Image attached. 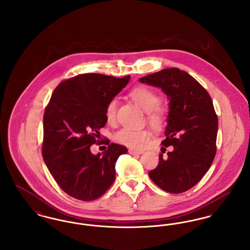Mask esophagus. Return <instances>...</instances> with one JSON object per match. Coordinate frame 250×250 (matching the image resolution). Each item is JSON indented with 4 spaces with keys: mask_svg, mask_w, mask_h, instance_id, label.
Returning a JSON list of instances; mask_svg holds the SVG:
<instances>
[{
    "mask_svg": "<svg viewBox=\"0 0 250 250\" xmlns=\"http://www.w3.org/2000/svg\"><path fill=\"white\" fill-rule=\"evenodd\" d=\"M128 152L131 155H141L143 153V150H133V149H130Z\"/></svg>",
    "mask_w": 250,
    "mask_h": 250,
    "instance_id": "1",
    "label": "esophagus"
}]
</instances>
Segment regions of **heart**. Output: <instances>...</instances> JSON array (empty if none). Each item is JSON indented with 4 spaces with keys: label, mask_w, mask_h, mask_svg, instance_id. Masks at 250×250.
Instances as JSON below:
<instances>
[{
    "label": "heart",
    "mask_w": 250,
    "mask_h": 250,
    "mask_svg": "<svg viewBox=\"0 0 250 250\" xmlns=\"http://www.w3.org/2000/svg\"><path fill=\"white\" fill-rule=\"evenodd\" d=\"M131 98L134 102L146 111L147 118L153 125H159L164 117V108L158 104L160 102L159 95L148 87H137L130 92ZM118 98L113 97L107 102L105 116L108 124H114L118 107ZM151 137L150 131L146 128L125 126L114 135L117 143L133 149H141Z\"/></svg>",
    "instance_id": "1"
}]
</instances>
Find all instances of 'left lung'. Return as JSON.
<instances>
[{
	"label": "left lung",
	"instance_id": "obj_1",
	"mask_svg": "<svg viewBox=\"0 0 250 250\" xmlns=\"http://www.w3.org/2000/svg\"><path fill=\"white\" fill-rule=\"evenodd\" d=\"M140 83L160 88L168 99L166 139L172 146L166 158L149 172L157 187L178 194L190 189L208 171L216 152L217 116L208 92L188 73L166 68L141 78Z\"/></svg>",
	"mask_w": 250,
	"mask_h": 250
}]
</instances>
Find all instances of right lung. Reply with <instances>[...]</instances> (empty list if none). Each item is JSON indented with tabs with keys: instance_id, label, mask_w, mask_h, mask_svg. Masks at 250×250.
Returning a JSON list of instances; mask_svg holds the SVG:
<instances>
[{
	"instance_id": "obj_1",
	"label": "right lung",
	"mask_w": 250,
	"mask_h": 250,
	"mask_svg": "<svg viewBox=\"0 0 250 250\" xmlns=\"http://www.w3.org/2000/svg\"><path fill=\"white\" fill-rule=\"evenodd\" d=\"M130 80L88 73L66 80L55 88L43 118V159L52 177L66 194L90 202L101 197L115 180V164L127 149L110 143L102 154L90 147L104 127L107 102Z\"/></svg>"
}]
</instances>
